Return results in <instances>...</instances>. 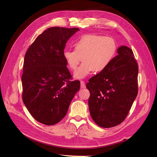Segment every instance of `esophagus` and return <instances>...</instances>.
Listing matches in <instances>:
<instances>
[{
    "mask_svg": "<svg viewBox=\"0 0 157 157\" xmlns=\"http://www.w3.org/2000/svg\"><path fill=\"white\" fill-rule=\"evenodd\" d=\"M80 83H81V88H86L85 83V82L83 81H81Z\"/></svg>",
    "mask_w": 157,
    "mask_h": 157,
    "instance_id": "1",
    "label": "esophagus"
}]
</instances>
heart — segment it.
Wrapping results in <instances>:
<instances>
[{"mask_svg":"<svg viewBox=\"0 0 157 157\" xmlns=\"http://www.w3.org/2000/svg\"><path fill=\"white\" fill-rule=\"evenodd\" d=\"M74 51L65 50L64 60L76 79L84 78L92 72H100L108 67L117 52V46L113 38L95 34L81 36L74 44Z\"/></svg>","mask_w":157,"mask_h":157,"instance_id":"heart-1","label":"heart"}]
</instances>
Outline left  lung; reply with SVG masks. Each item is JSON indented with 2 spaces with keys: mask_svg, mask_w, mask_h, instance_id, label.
<instances>
[{
  "mask_svg": "<svg viewBox=\"0 0 157 157\" xmlns=\"http://www.w3.org/2000/svg\"><path fill=\"white\" fill-rule=\"evenodd\" d=\"M117 53L108 67L86 85L90 115L103 128L117 126L125 119L138 92V65L132 50L121 46Z\"/></svg>",
  "mask_w": 157,
  "mask_h": 157,
  "instance_id": "8db88e82",
  "label": "left lung"
}]
</instances>
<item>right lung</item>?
Segmentation results:
<instances>
[{
	"instance_id": "1",
	"label": "right lung",
	"mask_w": 157,
	"mask_h": 157,
	"mask_svg": "<svg viewBox=\"0 0 157 157\" xmlns=\"http://www.w3.org/2000/svg\"><path fill=\"white\" fill-rule=\"evenodd\" d=\"M78 28L51 27L40 34L25 55L21 77L22 99L37 121L53 125L67 114L79 81L71 74L63 53L69 39Z\"/></svg>"
}]
</instances>
